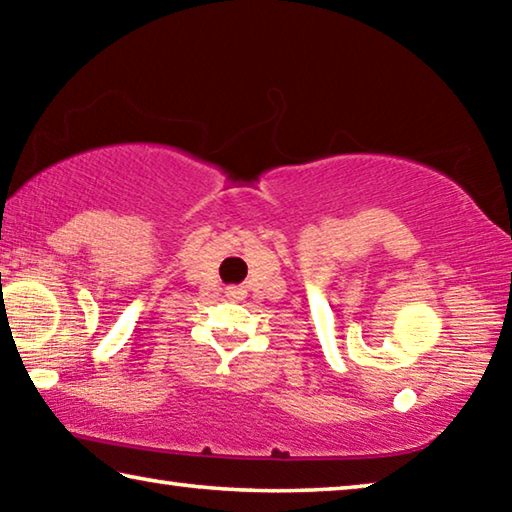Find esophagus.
Segmentation results:
<instances>
[{
	"label": "esophagus",
	"instance_id": "34e87169",
	"mask_svg": "<svg viewBox=\"0 0 512 512\" xmlns=\"http://www.w3.org/2000/svg\"><path fill=\"white\" fill-rule=\"evenodd\" d=\"M225 296L232 298V300H244L246 291L241 289V287H228V289H225Z\"/></svg>",
	"mask_w": 512,
	"mask_h": 512
}]
</instances>
